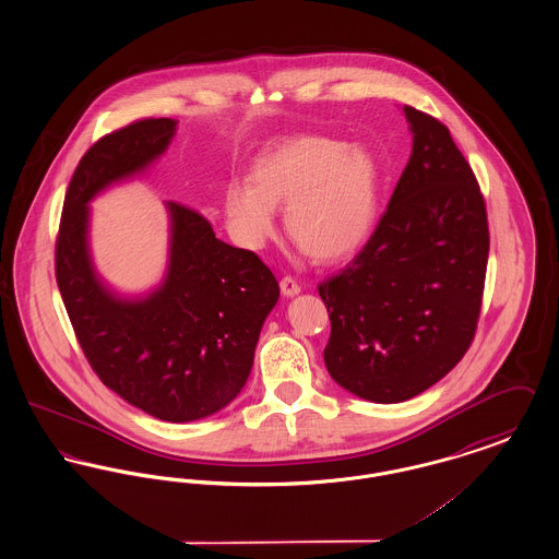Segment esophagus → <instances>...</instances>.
Instances as JSON below:
<instances>
[{"instance_id": "esophagus-1", "label": "esophagus", "mask_w": 559, "mask_h": 559, "mask_svg": "<svg viewBox=\"0 0 559 559\" xmlns=\"http://www.w3.org/2000/svg\"><path fill=\"white\" fill-rule=\"evenodd\" d=\"M281 292H283L285 297H295V295L301 292V289H299V285H297V281H295V278H292V276H285V278L281 281Z\"/></svg>"}]
</instances>
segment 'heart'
Returning a JSON list of instances; mask_svg holds the SVG:
<instances>
[{"instance_id":"heart-1","label":"heart","mask_w":559,"mask_h":559,"mask_svg":"<svg viewBox=\"0 0 559 559\" xmlns=\"http://www.w3.org/2000/svg\"><path fill=\"white\" fill-rule=\"evenodd\" d=\"M379 203V167L369 151L324 135H293L251 163L249 182H230L222 213L245 249H262L287 207L293 242L317 262H337L371 235Z\"/></svg>"}]
</instances>
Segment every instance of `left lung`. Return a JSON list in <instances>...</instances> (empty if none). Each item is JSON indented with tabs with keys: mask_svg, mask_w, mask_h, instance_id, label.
Returning a JSON list of instances; mask_svg holds the SVG:
<instances>
[{
	"mask_svg": "<svg viewBox=\"0 0 559 559\" xmlns=\"http://www.w3.org/2000/svg\"><path fill=\"white\" fill-rule=\"evenodd\" d=\"M413 153L369 242L319 285L326 371L358 399H413L456 367L476 335L488 262L486 205L438 119L404 107Z\"/></svg>",
	"mask_w": 559,
	"mask_h": 559,
	"instance_id": "1",
	"label": "left lung"
}]
</instances>
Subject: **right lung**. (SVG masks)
<instances>
[{"mask_svg": "<svg viewBox=\"0 0 559 559\" xmlns=\"http://www.w3.org/2000/svg\"><path fill=\"white\" fill-rule=\"evenodd\" d=\"M176 119H142L100 138L80 160L56 240V283L81 349L100 381L169 424L205 419L247 383L278 283L247 249L215 239L180 203L169 213L165 276L144 295L112 292L90 253V203L142 176L167 151Z\"/></svg>", "mask_w": 559, "mask_h": 559, "instance_id": "add662e5", "label": "right lung"}]
</instances>
